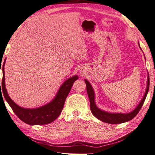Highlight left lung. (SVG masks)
I'll return each mask as SVG.
<instances>
[{
	"mask_svg": "<svg viewBox=\"0 0 155 155\" xmlns=\"http://www.w3.org/2000/svg\"><path fill=\"white\" fill-rule=\"evenodd\" d=\"M138 45L140 46V43L138 42ZM86 85V90L88 93V96L90 100V110L91 112L93 114V115L98 118L102 122H104L109 124H120V123L128 122L133 119L137 115V114L140 111L141 107L143 105V103L145 100L147 95L148 94L149 89V76L148 74L147 81V88L143 97L141 101L139 103L137 106L132 111L128 113H110L105 111V110H101L97 107L96 102H95V92L90 83L84 79Z\"/></svg>",
	"mask_w": 155,
	"mask_h": 155,
	"instance_id": "obj_1",
	"label": "left lung"
}]
</instances>
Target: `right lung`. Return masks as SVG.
Masks as SVG:
<instances>
[{"label": "right lung", "instance_id": "add662e5", "mask_svg": "<svg viewBox=\"0 0 155 155\" xmlns=\"http://www.w3.org/2000/svg\"><path fill=\"white\" fill-rule=\"evenodd\" d=\"M6 59L2 65V88L0 94L4 95L5 100L9 104L14 113L21 120L29 125H44L52 122L61 114L63 108L66 97L68 96L70 90L72 88L73 83L78 78L77 75L69 78L63 83L59 88L54 98L48 104L42 107L35 109H27L19 106L12 100L7 92L5 85V64ZM1 71V67H0ZM1 88V83H0ZM2 92H1V89Z\"/></svg>", "mask_w": 155, "mask_h": 155}]
</instances>
